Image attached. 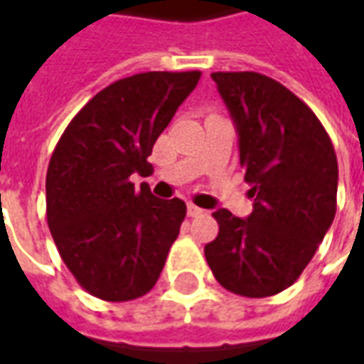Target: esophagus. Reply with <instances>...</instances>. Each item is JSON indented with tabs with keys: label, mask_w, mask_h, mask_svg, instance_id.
<instances>
[{
	"label": "esophagus",
	"mask_w": 364,
	"mask_h": 364,
	"mask_svg": "<svg viewBox=\"0 0 364 364\" xmlns=\"http://www.w3.org/2000/svg\"><path fill=\"white\" fill-rule=\"evenodd\" d=\"M187 213H189V216H193V218H197V216H205L206 214L203 208H198V206H195L193 203L187 205Z\"/></svg>",
	"instance_id": "34e87169"
}]
</instances>
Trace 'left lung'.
<instances>
[{"label":"left lung","mask_w":364,"mask_h":364,"mask_svg":"<svg viewBox=\"0 0 364 364\" xmlns=\"http://www.w3.org/2000/svg\"><path fill=\"white\" fill-rule=\"evenodd\" d=\"M210 75L240 136L253 213H213L220 230L205 245L206 261L230 292L273 296L302 274L333 222L336 150L312 109L279 82L255 72Z\"/></svg>","instance_id":"left-lung-1"}]
</instances>
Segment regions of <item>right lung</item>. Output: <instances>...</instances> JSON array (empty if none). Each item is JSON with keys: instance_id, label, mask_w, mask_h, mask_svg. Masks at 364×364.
<instances>
[{"instance_id": "obj_1", "label": "right lung", "mask_w": 364, "mask_h": 364, "mask_svg": "<svg viewBox=\"0 0 364 364\" xmlns=\"http://www.w3.org/2000/svg\"><path fill=\"white\" fill-rule=\"evenodd\" d=\"M200 72H146L99 91L68 124L46 171L48 228L75 281L93 296L127 302L154 289L187 206L158 198L132 175Z\"/></svg>"}]
</instances>
